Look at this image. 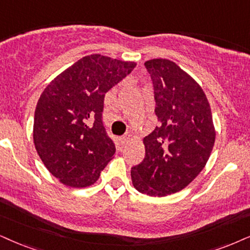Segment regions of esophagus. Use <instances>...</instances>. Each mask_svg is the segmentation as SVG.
I'll use <instances>...</instances> for the list:
<instances>
[{
  "label": "esophagus",
  "instance_id": "obj_1",
  "mask_svg": "<svg viewBox=\"0 0 250 250\" xmlns=\"http://www.w3.org/2000/svg\"><path fill=\"white\" fill-rule=\"evenodd\" d=\"M130 138H131V135H130V134H125V135H123L122 137H121L122 143H125V142L130 141Z\"/></svg>",
  "mask_w": 250,
  "mask_h": 250
}]
</instances>
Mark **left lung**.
<instances>
[{"instance_id":"left-lung-1","label":"left lung","mask_w":250,"mask_h":250,"mask_svg":"<svg viewBox=\"0 0 250 250\" xmlns=\"http://www.w3.org/2000/svg\"><path fill=\"white\" fill-rule=\"evenodd\" d=\"M153 84L159 127L144 137L143 162L131 168L134 187L166 196L187 187L212 151L216 131L207 96L187 72L166 59L144 63Z\"/></svg>"}]
</instances>
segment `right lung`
<instances>
[{"instance_id":"right-lung-1","label":"right lung","mask_w":250,"mask_h":250,"mask_svg":"<svg viewBox=\"0 0 250 250\" xmlns=\"http://www.w3.org/2000/svg\"><path fill=\"white\" fill-rule=\"evenodd\" d=\"M135 67V62L100 54L84 56L41 93L34 112V145L63 185H93L113 159L116 148L104 127V99Z\"/></svg>"}]
</instances>
